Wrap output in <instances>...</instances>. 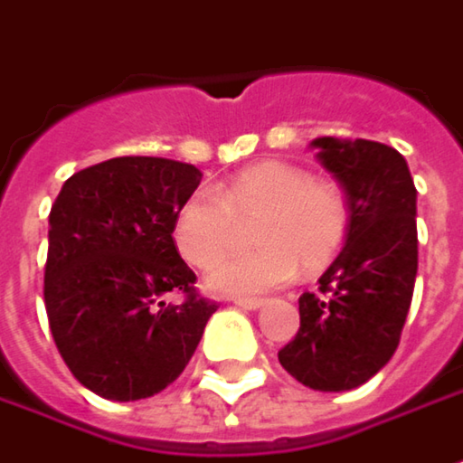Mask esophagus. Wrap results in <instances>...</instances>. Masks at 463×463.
I'll list each match as a JSON object with an SVG mask.
<instances>
[{
	"mask_svg": "<svg viewBox=\"0 0 463 463\" xmlns=\"http://www.w3.org/2000/svg\"><path fill=\"white\" fill-rule=\"evenodd\" d=\"M241 310H250V312H256V310H261L263 307V299H256V297H238V299H232Z\"/></svg>",
	"mask_w": 463,
	"mask_h": 463,
	"instance_id": "obj_1",
	"label": "esophagus"
}]
</instances>
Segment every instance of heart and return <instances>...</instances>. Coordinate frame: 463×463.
<instances>
[{"mask_svg": "<svg viewBox=\"0 0 463 463\" xmlns=\"http://www.w3.org/2000/svg\"><path fill=\"white\" fill-rule=\"evenodd\" d=\"M257 217L260 246L210 269L213 295L253 297L279 289L302 271H320L348 235L351 210L338 184L312 179L302 166L263 161L243 168L217 192L200 189L174 220L176 248L192 266H210L227 250L238 219Z\"/></svg>", "mask_w": 463, "mask_h": 463, "instance_id": "1", "label": "heart"}]
</instances>
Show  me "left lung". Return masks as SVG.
<instances>
[{
	"instance_id": "1",
	"label": "left lung",
	"mask_w": 463,
	"mask_h": 463,
	"mask_svg": "<svg viewBox=\"0 0 463 463\" xmlns=\"http://www.w3.org/2000/svg\"><path fill=\"white\" fill-rule=\"evenodd\" d=\"M310 146L341 184L351 222L320 295L299 297V330L279 364L310 390L348 392L397 351L418 274V192L402 153L384 143L326 136Z\"/></svg>"
}]
</instances>
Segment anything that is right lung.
<instances>
[{"label": "right lung", "instance_id": "add662e5", "mask_svg": "<svg viewBox=\"0 0 463 463\" xmlns=\"http://www.w3.org/2000/svg\"><path fill=\"white\" fill-rule=\"evenodd\" d=\"M202 171L158 156H120L76 171L48 217L45 312L71 374L115 402L153 397L182 374L217 305L171 238ZM187 295L182 306L163 302Z\"/></svg>", "mask_w": 463, "mask_h": 463}]
</instances>
